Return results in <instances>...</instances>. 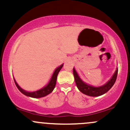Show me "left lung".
<instances>
[{
    "mask_svg": "<svg viewBox=\"0 0 130 130\" xmlns=\"http://www.w3.org/2000/svg\"><path fill=\"white\" fill-rule=\"evenodd\" d=\"M73 74L74 76L75 82H76L77 87L82 93H84L87 95L92 96V97H98V96L102 95L104 94L107 92H108L113 86L117 77L118 69H117L115 74H114L113 76H112V77L109 81L104 86L98 87H93V86H89L87 84L84 83L78 76L74 68L73 69Z\"/></svg>",
    "mask_w": 130,
    "mask_h": 130,
    "instance_id": "left-lung-1",
    "label": "left lung"
}]
</instances>
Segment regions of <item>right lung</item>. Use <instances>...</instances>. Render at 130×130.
<instances>
[{
	"mask_svg": "<svg viewBox=\"0 0 130 130\" xmlns=\"http://www.w3.org/2000/svg\"><path fill=\"white\" fill-rule=\"evenodd\" d=\"M63 66V64L61 65L59 67H58L55 71H54L52 77H51V80H50V82L48 83V84L46 86H45L44 87H43V89H40V90H37L35 92H28L25 91L23 89H22L19 85L17 84L15 80L14 79V82L16 86L17 87L18 89L24 95H25L26 96H28V97H33V98H40V97H44V96L47 95L49 93L52 92L53 90H54V87H55L56 84V79H57V76H58V73L61 69V68Z\"/></svg>",
	"mask_w": 130,
	"mask_h": 130,
	"instance_id": "right-lung-1",
	"label": "right lung"
}]
</instances>
